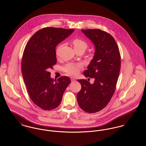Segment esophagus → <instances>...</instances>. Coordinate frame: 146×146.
<instances>
[{
  "instance_id": "obj_1",
  "label": "esophagus",
  "mask_w": 146,
  "mask_h": 146,
  "mask_svg": "<svg viewBox=\"0 0 146 146\" xmlns=\"http://www.w3.org/2000/svg\"><path fill=\"white\" fill-rule=\"evenodd\" d=\"M70 79H71V81L72 82H74V81H76V79L74 78H73V77H70Z\"/></svg>"
}]
</instances>
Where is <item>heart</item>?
Segmentation results:
<instances>
[{"mask_svg":"<svg viewBox=\"0 0 146 146\" xmlns=\"http://www.w3.org/2000/svg\"><path fill=\"white\" fill-rule=\"evenodd\" d=\"M72 44L75 49V50H82L85 51L88 47V44L86 42L81 39L76 38L73 39L72 40ZM62 44H60L57 47L56 49V54L58 55L62 48ZM82 66L81 64H75V63H68L65 66H63L62 70L63 71L71 76H75L79 72L80 70L82 68Z\"/></svg>","mask_w":146,"mask_h":146,"instance_id":"b5f03b06","label":"heart"}]
</instances>
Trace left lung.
<instances>
[{
  "instance_id": "obj_1",
  "label": "left lung",
  "mask_w": 146,
  "mask_h": 146,
  "mask_svg": "<svg viewBox=\"0 0 146 146\" xmlns=\"http://www.w3.org/2000/svg\"><path fill=\"white\" fill-rule=\"evenodd\" d=\"M95 46L93 58L84 72V76L94 78L93 84L78 80L81 90L77 94L83 110L94 113L107 106L115 92L121 67V56L114 38L100 29L82 30Z\"/></svg>"
}]
</instances>
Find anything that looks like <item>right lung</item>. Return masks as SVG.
Returning <instances> with one entry per match:
<instances>
[{"mask_svg": "<svg viewBox=\"0 0 146 146\" xmlns=\"http://www.w3.org/2000/svg\"><path fill=\"white\" fill-rule=\"evenodd\" d=\"M74 31L43 28L32 36L25 48L21 62L23 80L32 102L43 110L58 107L71 82L69 77L65 76L54 80L48 70L57 62L55 47Z\"/></svg>", "mask_w": 146, "mask_h": 146, "instance_id": "1", "label": "right lung"}]
</instances>
